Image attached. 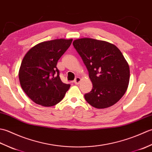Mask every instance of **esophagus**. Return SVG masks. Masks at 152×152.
Returning <instances> with one entry per match:
<instances>
[{
  "instance_id": "34e87169",
  "label": "esophagus",
  "mask_w": 152,
  "mask_h": 152,
  "mask_svg": "<svg viewBox=\"0 0 152 152\" xmlns=\"http://www.w3.org/2000/svg\"><path fill=\"white\" fill-rule=\"evenodd\" d=\"M80 81H81V79H80V78H79V77H76V78H75V80H74V83H75L76 85H78L80 83Z\"/></svg>"
}]
</instances>
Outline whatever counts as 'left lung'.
Segmentation results:
<instances>
[{"label": "left lung", "instance_id": "1", "mask_svg": "<svg viewBox=\"0 0 152 152\" xmlns=\"http://www.w3.org/2000/svg\"><path fill=\"white\" fill-rule=\"evenodd\" d=\"M73 46L86 66L93 83L86 101L96 108H106L118 102L127 91L129 66L118 48L107 42L84 38Z\"/></svg>", "mask_w": 152, "mask_h": 152}]
</instances>
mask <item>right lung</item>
<instances>
[{
	"mask_svg": "<svg viewBox=\"0 0 152 152\" xmlns=\"http://www.w3.org/2000/svg\"><path fill=\"white\" fill-rule=\"evenodd\" d=\"M72 39L43 42L28 50L21 64L19 79L21 88L36 104L52 106L62 100L70 85L60 78L57 61Z\"/></svg>",
	"mask_w": 152,
	"mask_h": 152,
	"instance_id": "add662e5",
	"label": "right lung"
}]
</instances>
